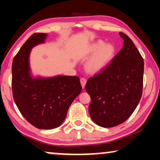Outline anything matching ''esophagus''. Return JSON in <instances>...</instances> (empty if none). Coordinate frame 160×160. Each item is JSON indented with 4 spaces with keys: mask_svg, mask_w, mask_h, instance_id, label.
I'll return each instance as SVG.
<instances>
[{
    "mask_svg": "<svg viewBox=\"0 0 160 160\" xmlns=\"http://www.w3.org/2000/svg\"><path fill=\"white\" fill-rule=\"evenodd\" d=\"M80 82H81V84H82V87L83 89L85 87V85H86V83H87V80H86L85 78H82L80 79Z\"/></svg>",
    "mask_w": 160,
    "mask_h": 160,
    "instance_id": "obj_1",
    "label": "esophagus"
}]
</instances>
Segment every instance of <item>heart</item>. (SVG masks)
<instances>
[{
    "mask_svg": "<svg viewBox=\"0 0 160 160\" xmlns=\"http://www.w3.org/2000/svg\"><path fill=\"white\" fill-rule=\"evenodd\" d=\"M115 48L110 43L105 44L98 40L90 45L86 50L85 56L94 54L87 64V71L90 73H96L105 68L114 57Z\"/></svg>",
    "mask_w": 160,
    "mask_h": 160,
    "instance_id": "heart-1",
    "label": "heart"
}]
</instances>
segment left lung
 I'll return each mask as SVG.
<instances>
[{"label": "left lung", "mask_w": 160, "mask_h": 160, "mask_svg": "<svg viewBox=\"0 0 160 160\" xmlns=\"http://www.w3.org/2000/svg\"><path fill=\"white\" fill-rule=\"evenodd\" d=\"M122 49L105 68L88 79L89 115L104 128L120 125L131 116L142 95L143 59L129 37L120 32Z\"/></svg>", "instance_id": "obj_1"}]
</instances>
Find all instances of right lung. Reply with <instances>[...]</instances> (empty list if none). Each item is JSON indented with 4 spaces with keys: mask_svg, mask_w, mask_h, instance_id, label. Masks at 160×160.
Listing matches in <instances>:
<instances>
[{
    "mask_svg": "<svg viewBox=\"0 0 160 160\" xmlns=\"http://www.w3.org/2000/svg\"><path fill=\"white\" fill-rule=\"evenodd\" d=\"M47 34L34 33L15 55L12 63V92L20 112L32 126L52 129L61 126L71 104L82 87L76 76L33 78L30 73L32 48L45 42Z\"/></svg>",
    "mask_w": 160,
    "mask_h": 160,
    "instance_id": "obj_1",
    "label": "right lung"
}]
</instances>
